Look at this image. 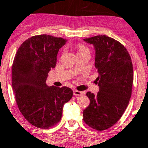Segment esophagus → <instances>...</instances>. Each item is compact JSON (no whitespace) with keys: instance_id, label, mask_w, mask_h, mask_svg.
I'll return each instance as SVG.
<instances>
[{"instance_id":"esophagus-1","label":"esophagus","mask_w":148,"mask_h":148,"mask_svg":"<svg viewBox=\"0 0 148 148\" xmlns=\"http://www.w3.org/2000/svg\"><path fill=\"white\" fill-rule=\"evenodd\" d=\"M83 95V92L78 91V90H76L74 89V95H76V96H79V95Z\"/></svg>"}]
</instances>
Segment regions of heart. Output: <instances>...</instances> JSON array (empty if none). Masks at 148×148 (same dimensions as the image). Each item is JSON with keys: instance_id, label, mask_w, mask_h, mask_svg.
I'll list each match as a JSON object with an SVG mask.
<instances>
[{"instance_id": "1", "label": "heart", "mask_w": 148, "mask_h": 148, "mask_svg": "<svg viewBox=\"0 0 148 148\" xmlns=\"http://www.w3.org/2000/svg\"><path fill=\"white\" fill-rule=\"evenodd\" d=\"M88 50V49L86 47H84V46H80V47H78V49H77V53H83L84 51H86Z\"/></svg>"}]
</instances>
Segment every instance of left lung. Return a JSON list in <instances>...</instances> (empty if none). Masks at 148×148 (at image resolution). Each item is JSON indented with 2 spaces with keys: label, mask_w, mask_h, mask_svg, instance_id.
<instances>
[{
  "label": "left lung",
  "mask_w": 148,
  "mask_h": 148,
  "mask_svg": "<svg viewBox=\"0 0 148 148\" xmlns=\"http://www.w3.org/2000/svg\"><path fill=\"white\" fill-rule=\"evenodd\" d=\"M95 49V84L99 92L86 95L89 105L84 110V121L93 130L103 131L118 122L127 108L133 85L131 57L122 43L106 35L84 39Z\"/></svg>",
  "instance_id": "1"
}]
</instances>
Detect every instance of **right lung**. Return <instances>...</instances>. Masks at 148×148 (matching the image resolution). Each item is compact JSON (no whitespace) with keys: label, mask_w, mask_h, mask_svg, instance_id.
I'll list each match as a JSON object with an SVG mask.
<instances>
[{"label":"right lung","mask_w":148,"mask_h":148,"mask_svg":"<svg viewBox=\"0 0 148 148\" xmlns=\"http://www.w3.org/2000/svg\"><path fill=\"white\" fill-rule=\"evenodd\" d=\"M68 41L47 34L33 36L18 47L12 66V85L17 106L28 123L46 130L60 121L64 103L73 96L67 86H48V73L57 53Z\"/></svg>","instance_id":"right-lung-1"}]
</instances>
